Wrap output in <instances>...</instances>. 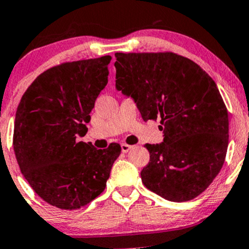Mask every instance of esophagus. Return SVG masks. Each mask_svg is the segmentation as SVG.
<instances>
[{
    "label": "esophagus",
    "instance_id": "obj_1",
    "mask_svg": "<svg viewBox=\"0 0 249 249\" xmlns=\"http://www.w3.org/2000/svg\"><path fill=\"white\" fill-rule=\"evenodd\" d=\"M131 148H133V146H131V145L126 144V142H123V144H122V151H123V152H124V153L128 152V151H130Z\"/></svg>",
    "mask_w": 249,
    "mask_h": 249
}]
</instances>
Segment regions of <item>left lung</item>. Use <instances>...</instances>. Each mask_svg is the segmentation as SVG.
<instances>
[{
  "mask_svg": "<svg viewBox=\"0 0 249 249\" xmlns=\"http://www.w3.org/2000/svg\"><path fill=\"white\" fill-rule=\"evenodd\" d=\"M116 88L131 96L142 119H160V144L145 146L142 181L170 201L192 200L218 176L228 146V112L215 82L174 53H115Z\"/></svg>",
  "mask_w": 249,
  "mask_h": 249,
  "instance_id": "left-lung-1",
  "label": "left lung"
}]
</instances>
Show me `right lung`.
<instances>
[{
    "label": "right lung",
    "mask_w": 249,
    "mask_h": 249,
    "mask_svg": "<svg viewBox=\"0 0 249 249\" xmlns=\"http://www.w3.org/2000/svg\"><path fill=\"white\" fill-rule=\"evenodd\" d=\"M111 56L67 62L31 83L17 107L14 151L36 194L62 210H78L101 194L122 152L112 142L97 150L78 142L105 85Z\"/></svg>",
    "instance_id": "right-lung-1"
}]
</instances>
